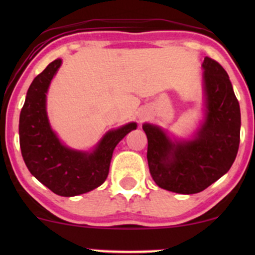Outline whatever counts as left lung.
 Returning <instances> with one entry per match:
<instances>
[{
	"label": "left lung",
	"instance_id": "1",
	"mask_svg": "<svg viewBox=\"0 0 255 255\" xmlns=\"http://www.w3.org/2000/svg\"><path fill=\"white\" fill-rule=\"evenodd\" d=\"M203 68L206 119L194 139L174 142L157 126H142L152 178L160 188L181 194L211 186L229 171L239 151L241 113L229 75L207 56Z\"/></svg>",
	"mask_w": 255,
	"mask_h": 255
}]
</instances>
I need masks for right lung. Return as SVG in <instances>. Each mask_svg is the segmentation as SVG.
<instances>
[{
  "mask_svg": "<svg viewBox=\"0 0 255 255\" xmlns=\"http://www.w3.org/2000/svg\"><path fill=\"white\" fill-rule=\"evenodd\" d=\"M61 62L60 58L52 61L32 81L20 113V148L26 166L39 182L61 197H75L107 180L114 148L130 130L136 129V124L108 131L92 153L61 144L51 130L45 109L46 91Z\"/></svg>",
  "mask_w": 255,
  "mask_h": 255,
  "instance_id": "obj_1",
  "label": "right lung"
}]
</instances>
